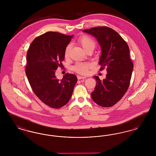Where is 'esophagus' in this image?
Masks as SVG:
<instances>
[{"label":"esophagus","instance_id":"esophagus-1","mask_svg":"<svg viewBox=\"0 0 156 156\" xmlns=\"http://www.w3.org/2000/svg\"><path fill=\"white\" fill-rule=\"evenodd\" d=\"M77 78H78V80H81V79H85V78H86V77L85 76H80V75H78L77 76Z\"/></svg>","mask_w":156,"mask_h":156}]
</instances>
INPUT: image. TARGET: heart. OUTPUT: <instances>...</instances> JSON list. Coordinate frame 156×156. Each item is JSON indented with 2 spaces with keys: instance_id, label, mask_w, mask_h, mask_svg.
<instances>
[{
  "instance_id": "b5f03b06",
  "label": "heart",
  "mask_w": 156,
  "mask_h": 156,
  "mask_svg": "<svg viewBox=\"0 0 156 156\" xmlns=\"http://www.w3.org/2000/svg\"><path fill=\"white\" fill-rule=\"evenodd\" d=\"M77 41L81 45L82 47L85 50V51L89 49L94 50L95 47V41L88 36H85V35L82 36L78 38ZM71 49V45L70 44L68 45L64 51V56L66 58H67L68 57ZM90 67H91V64L89 62H77L75 65L73 67V69L77 73H79L81 74H85L88 73V69Z\"/></svg>"
}]
</instances>
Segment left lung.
I'll list each match as a JSON object with an SVG mask.
<instances>
[{
  "label": "left lung",
  "instance_id": "8db88e82",
  "mask_svg": "<svg viewBox=\"0 0 156 156\" xmlns=\"http://www.w3.org/2000/svg\"><path fill=\"white\" fill-rule=\"evenodd\" d=\"M97 38L101 48L99 64L101 70L106 68V78L101 81L94 76L97 84L90 95L93 101L102 107H111L119 101L127 90L133 69L130 50L119 34L108 27H97L83 30Z\"/></svg>",
  "mask_w": 156,
  "mask_h": 156
}]
</instances>
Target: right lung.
Instances as JSON below:
<instances>
[{"label":"right lung","instance_id":"obj_1","mask_svg":"<svg viewBox=\"0 0 156 156\" xmlns=\"http://www.w3.org/2000/svg\"><path fill=\"white\" fill-rule=\"evenodd\" d=\"M73 37L47 32L33 40L27 53L26 74L30 86L36 96L52 108H60L68 102L77 82L74 74L67 73L61 80L55 76Z\"/></svg>","mask_w":156,"mask_h":156}]
</instances>
